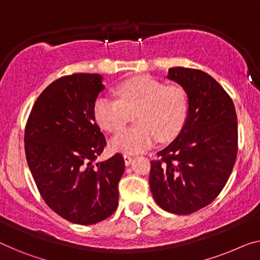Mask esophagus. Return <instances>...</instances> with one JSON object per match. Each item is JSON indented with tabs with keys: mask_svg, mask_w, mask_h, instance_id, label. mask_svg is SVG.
<instances>
[{
	"mask_svg": "<svg viewBox=\"0 0 260 260\" xmlns=\"http://www.w3.org/2000/svg\"><path fill=\"white\" fill-rule=\"evenodd\" d=\"M132 158H133V156L129 154H123V160H125V165L128 166L131 162H132Z\"/></svg>",
	"mask_w": 260,
	"mask_h": 260,
	"instance_id": "esophagus-1",
	"label": "esophagus"
}]
</instances>
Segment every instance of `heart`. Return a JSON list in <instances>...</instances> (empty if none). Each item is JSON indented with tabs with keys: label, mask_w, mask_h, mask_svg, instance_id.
Segmentation results:
<instances>
[{
	"label": "heart",
	"mask_w": 260,
	"mask_h": 260,
	"mask_svg": "<svg viewBox=\"0 0 260 260\" xmlns=\"http://www.w3.org/2000/svg\"><path fill=\"white\" fill-rule=\"evenodd\" d=\"M119 100L100 95L93 113L99 126L110 133L121 131L129 114L134 113L137 125L120 132L112 140L117 152L140 153L152 147L157 139L162 142L179 135L189 113L188 93L179 84L141 76L122 81L115 87Z\"/></svg>",
	"instance_id": "1"
}]
</instances>
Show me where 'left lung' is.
Returning <instances> with one entry per match:
<instances>
[{"instance_id":"obj_1","label":"left lung","mask_w":260,"mask_h":260,"mask_svg":"<svg viewBox=\"0 0 260 260\" xmlns=\"http://www.w3.org/2000/svg\"><path fill=\"white\" fill-rule=\"evenodd\" d=\"M167 78L187 91L189 113L179 137L150 161L149 187L164 210L189 215L210 204L231 175L237 114L230 95L208 73L173 68Z\"/></svg>"}]
</instances>
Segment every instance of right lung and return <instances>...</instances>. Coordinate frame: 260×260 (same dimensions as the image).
Returning a JSON list of instances; mask_svg holds the SVG:
<instances>
[{
    "label": "right lung",
    "instance_id": "right-lung-1",
    "mask_svg": "<svg viewBox=\"0 0 260 260\" xmlns=\"http://www.w3.org/2000/svg\"><path fill=\"white\" fill-rule=\"evenodd\" d=\"M102 78L73 73L52 81L34 104L24 131L26 161L41 196L56 214L80 225L113 214L125 172L119 153L94 164L106 147L93 113Z\"/></svg>",
    "mask_w": 260,
    "mask_h": 260
}]
</instances>
